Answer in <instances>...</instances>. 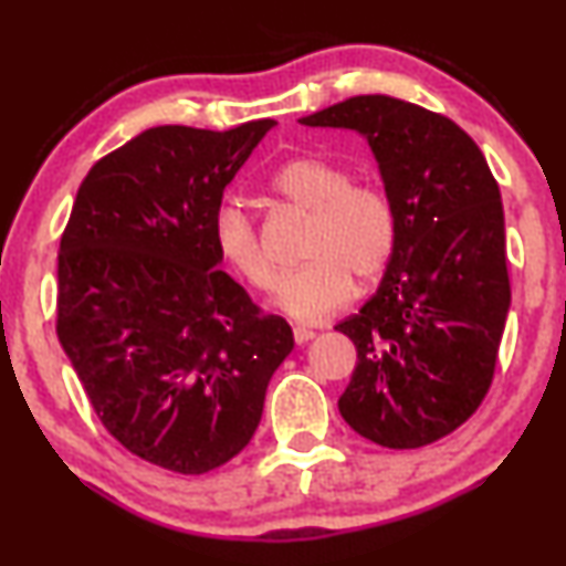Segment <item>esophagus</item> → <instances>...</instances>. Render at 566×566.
I'll list each match as a JSON object with an SVG mask.
<instances>
[{
  "instance_id": "esophagus-1",
  "label": "esophagus",
  "mask_w": 566,
  "mask_h": 566,
  "mask_svg": "<svg viewBox=\"0 0 566 566\" xmlns=\"http://www.w3.org/2000/svg\"><path fill=\"white\" fill-rule=\"evenodd\" d=\"M313 337H316V332H313L311 326H295V343H297V345L311 343Z\"/></svg>"
}]
</instances>
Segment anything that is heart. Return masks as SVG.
Wrapping results in <instances>:
<instances>
[{"label":"heart","instance_id":"obj_1","mask_svg":"<svg viewBox=\"0 0 566 566\" xmlns=\"http://www.w3.org/2000/svg\"><path fill=\"white\" fill-rule=\"evenodd\" d=\"M271 189L290 206L311 213L303 258L282 282L276 305L301 322H322L350 301L353 274L371 279L385 269L395 248V210L390 197L371 184H353L335 160L305 155L284 163L271 176ZM218 253L250 287L274 290L279 274L263 253L258 229L244 210L218 208L213 218Z\"/></svg>","mask_w":566,"mask_h":566}]
</instances>
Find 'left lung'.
Segmentation results:
<instances>
[{
  "label": "left lung",
  "instance_id": "left-lung-1",
  "mask_svg": "<svg viewBox=\"0 0 566 566\" xmlns=\"http://www.w3.org/2000/svg\"><path fill=\"white\" fill-rule=\"evenodd\" d=\"M301 124L364 136L395 210L382 282L335 326L358 350L339 413L377 446H430L464 424L493 382L512 305L499 184L464 128L387 94Z\"/></svg>",
  "mask_w": 566,
  "mask_h": 566
}]
</instances>
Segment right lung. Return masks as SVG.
Wrapping results in <instances>:
<instances>
[{
    "mask_svg": "<svg viewBox=\"0 0 566 566\" xmlns=\"http://www.w3.org/2000/svg\"><path fill=\"white\" fill-rule=\"evenodd\" d=\"M274 126L147 128L94 163L60 240V345L105 430L168 472L234 459L295 348L213 240L223 189Z\"/></svg>",
    "mask_w": 566,
    "mask_h": 566,
    "instance_id": "add662e5",
    "label": "right lung"
}]
</instances>
